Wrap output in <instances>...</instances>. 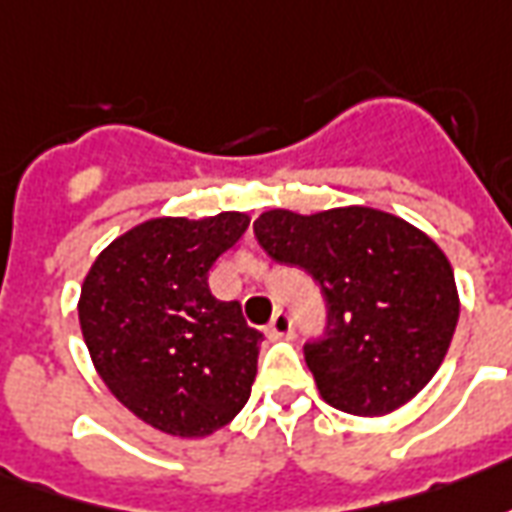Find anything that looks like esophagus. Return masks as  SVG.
I'll return each instance as SVG.
<instances>
[{
    "label": "esophagus",
    "mask_w": 512,
    "mask_h": 512,
    "mask_svg": "<svg viewBox=\"0 0 512 512\" xmlns=\"http://www.w3.org/2000/svg\"><path fill=\"white\" fill-rule=\"evenodd\" d=\"M294 333V322L292 316L286 311H275L272 313L270 324H267V335L270 338H286V335Z\"/></svg>",
    "instance_id": "1"
}]
</instances>
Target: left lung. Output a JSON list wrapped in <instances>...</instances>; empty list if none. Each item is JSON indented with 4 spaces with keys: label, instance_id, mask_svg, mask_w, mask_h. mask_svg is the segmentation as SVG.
<instances>
[{
    "label": "left lung",
    "instance_id": "1",
    "mask_svg": "<svg viewBox=\"0 0 512 512\" xmlns=\"http://www.w3.org/2000/svg\"><path fill=\"white\" fill-rule=\"evenodd\" d=\"M253 234L322 292L324 333L302 352L327 404L379 417L431 382L458 322L453 267L431 237L371 207L270 210Z\"/></svg>",
    "mask_w": 512,
    "mask_h": 512
}]
</instances>
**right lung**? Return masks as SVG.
<instances>
[{"instance_id": "obj_1", "label": "right lung", "mask_w": 512, "mask_h": 512, "mask_svg": "<svg viewBox=\"0 0 512 512\" xmlns=\"http://www.w3.org/2000/svg\"><path fill=\"white\" fill-rule=\"evenodd\" d=\"M248 223L242 212L147 220L111 242L81 286L78 322L100 379L163 434H212L251 398L264 335L207 283Z\"/></svg>"}]
</instances>
